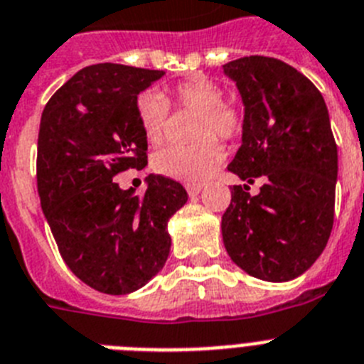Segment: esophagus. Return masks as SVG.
<instances>
[{
	"instance_id": "obj_1",
	"label": "esophagus",
	"mask_w": 364,
	"mask_h": 364,
	"mask_svg": "<svg viewBox=\"0 0 364 364\" xmlns=\"http://www.w3.org/2000/svg\"><path fill=\"white\" fill-rule=\"evenodd\" d=\"M188 196H198L201 191H203V185H185Z\"/></svg>"
}]
</instances>
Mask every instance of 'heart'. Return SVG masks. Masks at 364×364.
<instances>
[{
    "label": "heart",
    "instance_id": "1",
    "mask_svg": "<svg viewBox=\"0 0 364 364\" xmlns=\"http://www.w3.org/2000/svg\"><path fill=\"white\" fill-rule=\"evenodd\" d=\"M170 100L185 109L200 112L196 121V135L200 141L192 144H168L151 157L154 170L166 178L185 183H200L214 172L223 161V148L218 139H232L242 132V113L223 102V90L208 78H191L168 90ZM168 102L159 93L146 91L137 99V115L144 137L159 143L168 122Z\"/></svg>",
    "mask_w": 364,
    "mask_h": 364
}]
</instances>
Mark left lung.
<instances>
[{"label":"left lung","instance_id":"left-lung-1","mask_svg":"<svg viewBox=\"0 0 364 364\" xmlns=\"http://www.w3.org/2000/svg\"><path fill=\"white\" fill-rule=\"evenodd\" d=\"M243 102L242 146L227 168L235 185L221 218L230 260L267 282H287L321 257L333 225L337 144L314 82L269 56L223 65ZM264 181L257 196L248 185Z\"/></svg>","mask_w":364,"mask_h":364}]
</instances>
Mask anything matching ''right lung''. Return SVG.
<instances>
[{"label":"right lung","instance_id":"add662e5","mask_svg":"<svg viewBox=\"0 0 364 364\" xmlns=\"http://www.w3.org/2000/svg\"><path fill=\"white\" fill-rule=\"evenodd\" d=\"M164 71L97 64L69 78L47 102L38 134L40 203L69 269L107 295H128L163 269L168 220L188 194L150 173L143 198L117 173L144 168L148 141L137 97Z\"/></svg>","mask_w":364,"mask_h":364}]
</instances>
